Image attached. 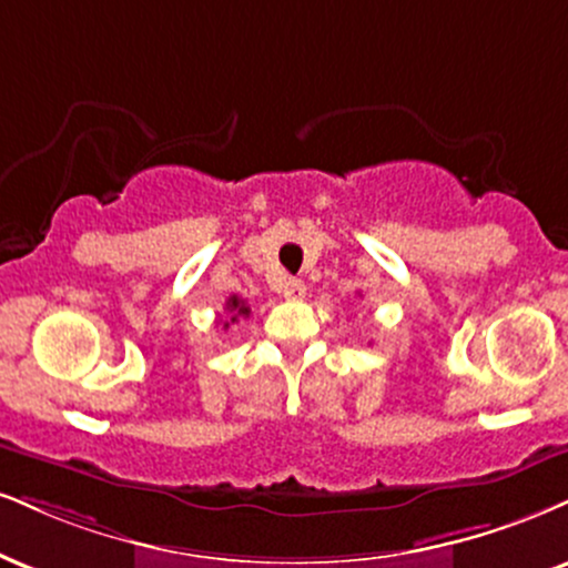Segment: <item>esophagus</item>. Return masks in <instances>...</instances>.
Segmentation results:
<instances>
[{
	"label": "esophagus",
	"instance_id": "34e87169",
	"mask_svg": "<svg viewBox=\"0 0 568 568\" xmlns=\"http://www.w3.org/2000/svg\"><path fill=\"white\" fill-rule=\"evenodd\" d=\"M280 293H283V298H288V302H302V298L306 296L304 280L285 277L283 283H280Z\"/></svg>",
	"mask_w": 568,
	"mask_h": 568
}]
</instances>
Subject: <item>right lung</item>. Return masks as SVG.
<instances>
[{"instance_id":"1","label":"right lung","mask_w":568,"mask_h":568,"mask_svg":"<svg viewBox=\"0 0 568 568\" xmlns=\"http://www.w3.org/2000/svg\"><path fill=\"white\" fill-rule=\"evenodd\" d=\"M227 312H230V317H227L230 323H237V317H248L251 314V310L245 306L243 298H237V296L227 298ZM230 323H224V327H230Z\"/></svg>"}]
</instances>
